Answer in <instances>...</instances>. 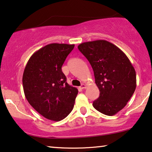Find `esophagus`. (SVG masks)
I'll return each instance as SVG.
<instances>
[{
	"label": "esophagus",
	"instance_id": "esophagus-1",
	"mask_svg": "<svg viewBox=\"0 0 152 152\" xmlns=\"http://www.w3.org/2000/svg\"><path fill=\"white\" fill-rule=\"evenodd\" d=\"M86 87H87V85H85V84H82V85H81V86H80L81 89H85Z\"/></svg>",
	"mask_w": 152,
	"mask_h": 152
}]
</instances>
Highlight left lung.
<instances>
[{"label":"left lung","mask_w":152,"mask_h":152,"mask_svg":"<svg viewBox=\"0 0 152 152\" xmlns=\"http://www.w3.org/2000/svg\"><path fill=\"white\" fill-rule=\"evenodd\" d=\"M78 48L92 67L100 96L96 110L113 116L124 108L136 87V71L121 49L104 40L83 42Z\"/></svg>","instance_id":"8db88e82"}]
</instances>
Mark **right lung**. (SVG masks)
Returning <instances> with one entry per match:
<instances>
[{
  "label": "right lung",
  "instance_id": "1",
  "mask_svg": "<svg viewBox=\"0 0 152 152\" xmlns=\"http://www.w3.org/2000/svg\"><path fill=\"white\" fill-rule=\"evenodd\" d=\"M74 45L52 43L34 53L25 66L23 85L27 101L45 118L60 121L74 108L78 89L62 72Z\"/></svg>",
  "mask_w": 152,
  "mask_h": 152
}]
</instances>
